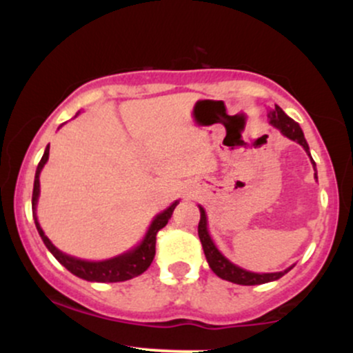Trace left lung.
<instances>
[{
	"label": "left lung",
	"instance_id": "8db88e82",
	"mask_svg": "<svg viewBox=\"0 0 353 353\" xmlns=\"http://www.w3.org/2000/svg\"><path fill=\"white\" fill-rule=\"evenodd\" d=\"M269 123L272 124L274 128H277L283 136L301 144L302 148L305 149V152L310 156L309 144H307L305 137H303L301 125L295 123L292 117L287 116L281 108L275 106V109H272V111L269 112ZM310 159H312V156H310ZM312 164H314V168H315L314 159H312ZM315 179H317V174H315ZM199 210H201V221H199V228H197V232H199L202 249H204L205 259H208L209 267L212 269V272L219 275L221 279H224V281L239 283V285H261V283L277 281V279H281L282 275H285L294 267V265L289 267V269L282 270V272L257 274V272H249V270H244V269H241V267H237L236 264H232L229 259H225L224 255L219 252L216 244H214L212 239H210V236H209L208 216H205V210L202 209L201 205H199Z\"/></svg>",
	"mask_w": 353,
	"mask_h": 353
}]
</instances>
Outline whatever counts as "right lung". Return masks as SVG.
Wrapping results in <instances>:
<instances>
[{
	"label": "right lung",
	"instance_id": "add662e5",
	"mask_svg": "<svg viewBox=\"0 0 353 353\" xmlns=\"http://www.w3.org/2000/svg\"><path fill=\"white\" fill-rule=\"evenodd\" d=\"M48 157H50V145L44 149V154L39 161L38 169H36L34 176V188H33V201H31V205H33V217L36 229H38L39 236H41L44 245L48 247V250L54 255L56 261L59 262L61 265L66 267L71 274H74L76 277L84 279V281L89 282H123L129 281V279L137 277L148 270V267L151 265L154 255H156V236L161 229L168 224V221L171 219L174 209L179 204V201L172 202L164 212L157 214L154 217L152 224L149 225L148 232H145V237L143 239L139 245L134 247L132 250L125 252L123 255H117V257L108 259V261L101 262H89V261H81V259L71 257V255H66L61 252L59 249H56L54 245L51 244V241L44 236L41 225H39L38 217H36V204H38L39 197V174H41L43 165L46 164Z\"/></svg>",
	"mask_w": 353,
	"mask_h": 353
}]
</instances>
